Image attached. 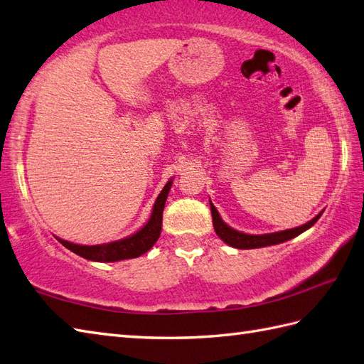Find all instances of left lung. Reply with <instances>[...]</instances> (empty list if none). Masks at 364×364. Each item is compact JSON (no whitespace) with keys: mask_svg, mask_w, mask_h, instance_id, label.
Masks as SVG:
<instances>
[{"mask_svg":"<svg viewBox=\"0 0 364 364\" xmlns=\"http://www.w3.org/2000/svg\"><path fill=\"white\" fill-rule=\"evenodd\" d=\"M210 205V213H213V223H214V230L217 232L218 237H220L225 243L230 245V247L234 248H239V250H252V248H264V247H269V245H277V243H282L290 240L293 237H296V235L302 234L304 231H307L309 228L314 226L318 218L321 217L319 213L314 220H310L309 223L298 226V228H293V230H287V231H281V232H273V234H264V235H251V234H243L232 230V228L228 226L220 215H218L217 209L214 208L213 203H209Z\"/></svg>","mask_w":364,"mask_h":364,"instance_id":"obj_1","label":"left lung"}]
</instances>
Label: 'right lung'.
Returning a JSON list of instances; mask_svg holds the SVG:
<instances>
[{
	"mask_svg": "<svg viewBox=\"0 0 364 364\" xmlns=\"http://www.w3.org/2000/svg\"><path fill=\"white\" fill-rule=\"evenodd\" d=\"M171 186H172V180L167 181L164 189L158 196L154 205V210H151V215L149 218V222L146 223V226L141 228L136 234L130 235V237L112 242V243H105V245H92V247L71 243L62 239H57V240L70 251L75 252L77 256L88 260H95V262H117L124 259L139 257L141 255L147 252L151 247H154L155 242L159 237V234H161L163 210H164L168 191H171Z\"/></svg>",
	"mask_w": 364,
	"mask_h": 364,
	"instance_id": "1",
	"label": "right lung"
}]
</instances>
